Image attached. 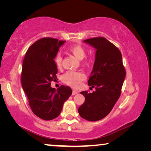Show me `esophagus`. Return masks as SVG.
<instances>
[{
    "mask_svg": "<svg viewBox=\"0 0 151 151\" xmlns=\"http://www.w3.org/2000/svg\"><path fill=\"white\" fill-rule=\"evenodd\" d=\"M77 94V91L73 90L72 93V95H75V94Z\"/></svg>",
    "mask_w": 151,
    "mask_h": 151,
    "instance_id": "1",
    "label": "esophagus"
}]
</instances>
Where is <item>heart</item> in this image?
<instances>
[{"label": "heart", "instance_id": "1", "mask_svg": "<svg viewBox=\"0 0 151 151\" xmlns=\"http://www.w3.org/2000/svg\"><path fill=\"white\" fill-rule=\"evenodd\" d=\"M68 51L79 60H83L86 57V51L85 48L81 45H74L68 48ZM55 63L57 67L59 68L62 66L63 57L60 54H57L55 57ZM89 60L86 59L84 63H88ZM86 78L85 74L80 71H69L66 73L62 76V81L66 85L73 88H77L81 83Z\"/></svg>", "mask_w": 151, "mask_h": 151}]
</instances>
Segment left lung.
<instances>
[{
    "instance_id": "1",
    "label": "left lung",
    "mask_w": 151,
    "mask_h": 151,
    "mask_svg": "<svg viewBox=\"0 0 151 151\" xmlns=\"http://www.w3.org/2000/svg\"><path fill=\"white\" fill-rule=\"evenodd\" d=\"M84 42L96 49L93 70L88 84L96 91H83L85 101L78 108L84 119L97 121L108 115L118 101L126 76L121 51L104 37H94Z\"/></svg>"
}]
</instances>
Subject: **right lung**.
I'll list each match as a JSON object with an SVG mask.
<instances>
[{
  "label": "right lung",
  "mask_w": 151,
  "mask_h": 151,
  "mask_svg": "<svg viewBox=\"0 0 151 151\" xmlns=\"http://www.w3.org/2000/svg\"><path fill=\"white\" fill-rule=\"evenodd\" d=\"M65 42L50 37L38 40L27 51L22 63L21 83L30 107L45 121L57 118L72 94L69 86L61 85L57 90L50 86L51 82L57 79L54 58Z\"/></svg>",
  "instance_id": "1"
}]
</instances>
